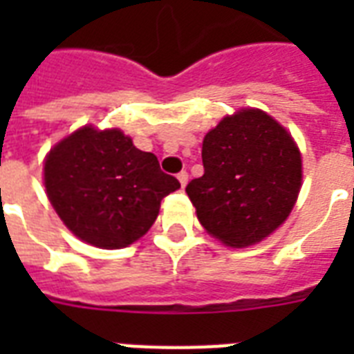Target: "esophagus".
Segmentation results:
<instances>
[{
	"mask_svg": "<svg viewBox=\"0 0 354 354\" xmlns=\"http://www.w3.org/2000/svg\"><path fill=\"white\" fill-rule=\"evenodd\" d=\"M187 180H189V174L185 171H182L180 174H178V182H180V185H182V189L187 185Z\"/></svg>",
	"mask_w": 354,
	"mask_h": 354,
	"instance_id": "1",
	"label": "esophagus"
}]
</instances>
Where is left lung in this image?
<instances>
[{
    "mask_svg": "<svg viewBox=\"0 0 354 354\" xmlns=\"http://www.w3.org/2000/svg\"><path fill=\"white\" fill-rule=\"evenodd\" d=\"M204 174L185 193L204 230L226 246L246 248L275 232L301 189V154L274 118L239 110L205 133Z\"/></svg>",
    "mask_w": 354,
    "mask_h": 354,
    "instance_id": "left-lung-1",
    "label": "left lung"
}]
</instances>
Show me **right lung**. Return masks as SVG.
Segmentation results:
<instances>
[{"label": "right lung", "instance_id": "right-lung-1", "mask_svg": "<svg viewBox=\"0 0 354 354\" xmlns=\"http://www.w3.org/2000/svg\"><path fill=\"white\" fill-rule=\"evenodd\" d=\"M47 198L80 241L119 250L149 232L161 200L180 182L152 152L133 147L119 128L82 127L55 145L44 163Z\"/></svg>", "mask_w": 354, "mask_h": 354}]
</instances>
